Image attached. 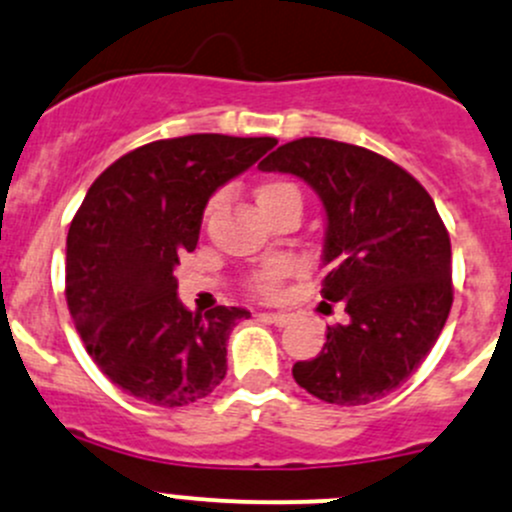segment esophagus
<instances>
[{"instance_id": "esophagus-1", "label": "esophagus", "mask_w": 512, "mask_h": 512, "mask_svg": "<svg viewBox=\"0 0 512 512\" xmlns=\"http://www.w3.org/2000/svg\"><path fill=\"white\" fill-rule=\"evenodd\" d=\"M262 319L270 321L274 326H287L292 321V316L284 314V311H267V314H262Z\"/></svg>"}]
</instances>
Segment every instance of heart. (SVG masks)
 <instances>
[{"label":"heart","mask_w":512,"mask_h":512,"mask_svg":"<svg viewBox=\"0 0 512 512\" xmlns=\"http://www.w3.org/2000/svg\"><path fill=\"white\" fill-rule=\"evenodd\" d=\"M284 198H297V201H301L299 188L294 184H287V181H267V184H262L260 191H257V201H260V206H272V203L284 201ZM215 203H218V198H213L211 208L215 206ZM287 272H289L287 262H282V260L265 262L260 270L252 272L250 287L255 289L257 294L272 297V294L279 292V287H282V279L287 277Z\"/></svg>","instance_id":"obj_1"}]
</instances>
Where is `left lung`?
Instances as JSON below:
<instances>
[{
    "mask_svg": "<svg viewBox=\"0 0 512 512\" xmlns=\"http://www.w3.org/2000/svg\"><path fill=\"white\" fill-rule=\"evenodd\" d=\"M257 169L304 179L326 208L321 297L343 301L348 324L326 328L294 380L319 400H380L419 368L454 301L451 242L424 186L395 161L355 144L301 137Z\"/></svg>",
    "mask_w": 512,
    "mask_h": 512,
    "instance_id": "left-lung-1",
    "label": "left lung"
}]
</instances>
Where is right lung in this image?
Listing matches in <instances>:
<instances>
[{
	"instance_id": "right-lung-1",
	"label": "right lung",
	"mask_w": 512,
	"mask_h": 512,
	"mask_svg": "<svg viewBox=\"0 0 512 512\" xmlns=\"http://www.w3.org/2000/svg\"><path fill=\"white\" fill-rule=\"evenodd\" d=\"M277 144L274 137L188 134L144 144L88 188L66 242V301L85 351L117 387L186 407L225 378V343L250 311L193 314L174 270L196 250L203 208Z\"/></svg>"
}]
</instances>
